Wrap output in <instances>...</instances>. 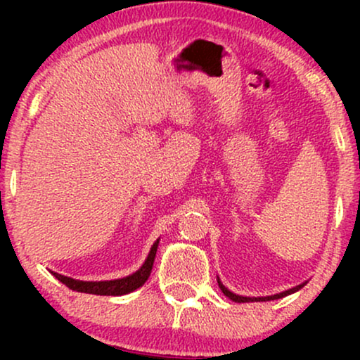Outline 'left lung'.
Returning a JSON list of instances; mask_svg holds the SVG:
<instances>
[{"mask_svg": "<svg viewBox=\"0 0 360 360\" xmlns=\"http://www.w3.org/2000/svg\"><path fill=\"white\" fill-rule=\"evenodd\" d=\"M157 245H159V240H157L154 245H152L150 254L146 260L142 267L137 272H134L131 276H127L123 279H115V281H79L68 278V276L57 274V272L51 271L53 278L59 279L62 284H65L69 289L77 292H88V295H105V296H120V295H128V292L135 291V289L142 288L146 284L152 271V264H154V257L157 252Z\"/></svg>", "mask_w": 360, "mask_h": 360, "instance_id": "1", "label": "left lung"}]
</instances>
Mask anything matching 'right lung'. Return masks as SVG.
<instances>
[{
    "label": "right lung",
    "instance_id": "1",
    "mask_svg": "<svg viewBox=\"0 0 360 360\" xmlns=\"http://www.w3.org/2000/svg\"><path fill=\"white\" fill-rule=\"evenodd\" d=\"M304 284H307V283L300 284V286H296V288H292V289H288V291H284V292H279V295H274V296H266V298H247V296H238V295H233V292H230L229 289H226L225 286H223L221 283H220V288H221L223 295H225V296H229V298L232 300V301H237V303H249V301H271V300L284 298V296H288V295H292V292L300 291V289L303 288Z\"/></svg>",
    "mask_w": 360,
    "mask_h": 360
}]
</instances>
